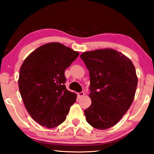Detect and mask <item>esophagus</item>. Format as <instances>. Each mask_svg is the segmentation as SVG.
<instances>
[{
  "label": "esophagus",
  "instance_id": "34e87169",
  "mask_svg": "<svg viewBox=\"0 0 154 154\" xmlns=\"http://www.w3.org/2000/svg\"><path fill=\"white\" fill-rule=\"evenodd\" d=\"M84 94H85L83 92H81L77 93V96H79V97H82V96H84Z\"/></svg>",
  "mask_w": 154,
  "mask_h": 154
}]
</instances>
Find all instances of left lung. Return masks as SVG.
<instances>
[{
    "instance_id": "8db88e82",
    "label": "left lung",
    "mask_w": 154,
    "mask_h": 154,
    "mask_svg": "<svg viewBox=\"0 0 154 154\" xmlns=\"http://www.w3.org/2000/svg\"><path fill=\"white\" fill-rule=\"evenodd\" d=\"M89 71L92 104L85 109L88 123L99 130L118 124L133 102L138 78L132 61L113 49L81 54Z\"/></svg>"
}]
</instances>
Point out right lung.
Returning <instances> with one entry per match:
<instances>
[{
    "mask_svg": "<svg viewBox=\"0 0 154 154\" xmlns=\"http://www.w3.org/2000/svg\"><path fill=\"white\" fill-rule=\"evenodd\" d=\"M79 54L60 43H46L29 54L21 66L20 94L28 113L41 126L51 128L61 124L76 101V94L64 85V71Z\"/></svg>",
    "mask_w": 154,
    "mask_h": 154,
    "instance_id": "add662e5",
    "label": "right lung"
}]
</instances>
